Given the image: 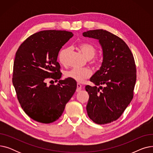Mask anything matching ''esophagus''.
<instances>
[{"mask_svg":"<svg viewBox=\"0 0 153 153\" xmlns=\"http://www.w3.org/2000/svg\"><path fill=\"white\" fill-rule=\"evenodd\" d=\"M82 89V85L80 84L79 83L77 84V89H76V92H79L81 91V90Z\"/></svg>","mask_w":153,"mask_h":153,"instance_id":"1","label":"esophagus"}]
</instances>
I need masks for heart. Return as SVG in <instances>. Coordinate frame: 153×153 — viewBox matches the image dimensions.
Masks as SVG:
<instances>
[{
	"label": "heart",
	"mask_w": 153,
	"mask_h": 153,
	"mask_svg": "<svg viewBox=\"0 0 153 153\" xmlns=\"http://www.w3.org/2000/svg\"><path fill=\"white\" fill-rule=\"evenodd\" d=\"M78 47L87 59H92L96 54L95 48L89 43H81L79 45ZM69 52V50L68 48H64L59 51L58 54V60L61 64H63V65L66 64L67 56ZM94 63L96 65L99 64V62L98 61H94ZM91 74L92 72L91 69L88 68H73L66 72L65 76L76 81L77 82H82L85 79L89 78L91 76Z\"/></svg>",
	"instance_id": "heart-1"
}]
</instances>
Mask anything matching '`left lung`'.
I'll list each match as a JSON object with an SVG mask.
<instances>
[{"mask_svg": "<svg viewBox=\"0 0 153 153\" xmlns=\"http://www.w3.org/2000/svg\"><path fill=\"white\" fill-rule=\"evenodd\" d=\"M82 35L98 39L103 52L101 67L90 79L95 86H85L89 95L87 115L97 124L113 122L122 115L133 97L136 70L133 54L123 39L108 31L89 30ZM100 85L104 87H97Z\"/></svg>", "mask_w": 153, "mask_h": 153, "instance_id": "8db88e82", "label": "left lung"}]
</instances>
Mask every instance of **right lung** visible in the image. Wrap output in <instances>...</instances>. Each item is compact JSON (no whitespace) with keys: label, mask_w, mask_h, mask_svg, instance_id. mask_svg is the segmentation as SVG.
Instances as JSON below:
<instances>
[{"label":"right lung","mask_w":153,"mask_h":153,"mask_svg":"<svg viewBox=\"0 0 153 153\" xmlns=\"http://www.w3.org/2000/svg\"><path fill=\"white\" fill-rule=\"evenodd\" d=\"M73 35L67 31H41L26 39L15 54L12 83L17 99L26 114L38 122L56 121L76 90L74 80H60L57 62L61 48ZM48 79L59 81L48 86Z\"/></svg>","instance_id":"add662e5"}]
</instances>
